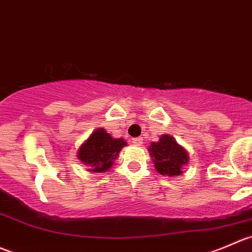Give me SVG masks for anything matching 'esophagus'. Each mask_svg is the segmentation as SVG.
Here are the masks:
<instances>
[{"label": "esophagus", "mask_w": 252, "mask_h": 252, "mask_svg": "<svg viewBox=\"0 0 252 252\" xmlns=\"http://www.w3.org/2000/svg\"><path fill=\"white\" fill-rule=\"evenodd\" d=\"M132 143L136 144V146H141L143 143V139H142V137H136V138H132Z\"/></svg>", "instance_id": "obj_1"}]
</instances>
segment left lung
<instances>
[{
	"label": "left lung",
	"instance_id": "left-lung-1",
	"mask_svg": "<svg viewBox=\"0 0 252 252\" xmlns=\"http://www.w3.org/2000/svg\"><path fill=\"white\" fill-rule=\"evenodd\" d=\"M148 151L156 170L160 175H168L170 178L181 175L184 166L189 163L186 149L170 134H163L158 142H152Z\"/></svg>",
	"mask_w": 252,
	"mask_h": 252
}]
</instances>
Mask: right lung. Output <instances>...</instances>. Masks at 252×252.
Here are the masks:
<instances>
[{"instance_id": "1", "label": "right lung", "mask_w": 252, "mask_h": 252, "mask_svg": "<svg viewBox=\"0 0 252 252\" xmlns=\"http://www.w3.org/2000/svg\"><path fill=\"white\" fill-rule=\"evenodd\" d=\"M126 144L125 139L114 138L105 129L99 127L79 147L77 157L84 165L89 166L88 171L105 173L113 166Z\"/></svg>"}]
</instances>
